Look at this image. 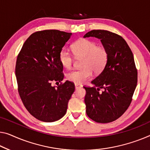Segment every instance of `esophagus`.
I'll list each match as a JSON object with an SVG mask.
<instances>
[{
    "label": "esophagus",
    "instance_id": "1",
    "mask_svg": "<svg viewBox=\"0 0 150 150\" xmlns=\"http://www.w3.org/2000/svg\"><path fill=\"white\" fill-rule=\"evenodd\" d=\"M75 89H77L78 88H81V86H79V85H78V84H75Z\"/></svg>",
    "mask_w": 150,
    "mask_h": 150
}]
</instances>
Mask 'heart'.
Masks as SVG:
<instances>
[{
  "mask_svg": "<svg viewBox=\"0 0 150 150\" xmlns=\"http://www.w3.org/2000/svg\"><path fill=\"white\" fill-rule=\"evenodd\" d=\"M73 54L76 58L82 57L81 69H76L67 74V79L75 84H81L96 73H101L108 61V52L104 46H98L96 42L88 39H80L71 46ZM59 61L62 66L69 69L73 64V58L67 49L59 53Z\"/></svg>",
  "mask_w": 150,
  "mask_h": 150,
  "instance_id": "obj_1",
  "label": "heart"
}]
</instances>
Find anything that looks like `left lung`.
<instances>
[{"instance_id": "1", "label": "left lung", "mask_w": 150, "mask_h": 150, "mask_svg": "<svg viewBox=\"0 0 150 150\" xmlns=\"http://www.w3.org/2000/svg\"><path fill=\"white\" fill-rule=\"evenodd\" d=\"M89 37L100 39L108 52V61L101 73L91 81L95 86H83L86 113L95 122L108 123L121 117L130 106L137 86V70L132 51L120 35L94 30L83 36Z\"/></svg>"}]
</instances>
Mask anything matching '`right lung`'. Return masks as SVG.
I'll return each instance as SVG.
<instances>
[{
	"label": "right lung",
	"mask_w": 150,
	"mask_h": 150,
	"mask_svg": "<svg viewBox=\"0 0 150 150\" xmlns=\"http://www.w3.org/2000/svg\"><path fill=\"white\" fill-rule=\"evenodd\" d=\"M72 33L57 30L34 32L24 42L17 56L15 75L22 102L35 118L54 122L65 115L75 91L73 82L52 86L64 78L59 53Z\"/></svg>",
	"instance_id": "obj_1"
}]
</instances>
